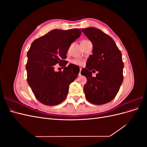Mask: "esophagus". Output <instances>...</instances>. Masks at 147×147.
<instances>
[{"instance_id":"obj_1","label":"esophagus","mask_w":147,"mask_h":147,"mask_svg":"<svg viewBox=\"0 0 147 147\" xmlns=\"http://www.w3.org/2000/svg\"><path fill=\"white\" fill-rule=\"evenodd\" d=\"M81 71H82V68H80V72H79V74H78L79 76H80V75H81Z\"/></svg>"}]
</instances>
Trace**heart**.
Returning a JSON list of instances; mask_svg holds the SVG:
<instances>
[{
	"label": "heart",
	"mask_w": 147,
	"mask_h": 147,
	"mask_svg": "<svg viewBox=\"0 0 147 147\" xmlns=\"http://www.w3.org/2000/svg\"><path fill=\"white\" fill-rule=\"evenodd\" d=\"M71 63L72 64H75V65H80L83 64V62L80 60V59H72L71 61Z\"/></svg>",
	"instance_id": "b5f03b06"
}]
</instances>
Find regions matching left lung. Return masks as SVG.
<instances>
[{
  "mask_svg": "<svg viewBox=\"0 0 147 147\" xmlns=\"http://www.w3.org/2000/svg\"><path fill=\"white\" fill-rule=\"evenodd\" d=\"M82 30L93 46L92 55L81 72L87 78L83 88L86 98L96 105L108 103L116 96L123 81L121 53L113 38L100 30L91 27ZM92 68L98 71L96 78L92 77Z\"/></svg>",
  "mask_w": 147,
  "mask_h": 147,
  "instance_id": "left-lung-1",
  "label": "left lung"
}]
</instances>
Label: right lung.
Here are the masks:
<instances>
[{
    "instance_id": "add662e5",
    "label": "right lung",
    "mask_w": 147,
    "mask_h": 147,
    "mask_svg": "<svg viewBox=\"0 0 147 147\" xmlns=\"http://www.w3.org/2000/svg\"><path fill=\"white\" fill-rule=\"evenodd\" d=\"M82 34L78 29H54L35 40L27 53V81L37 99L49 106L61 104L66 98L70 84L79 71L74 64L65 66L69 48ZM63 66V72H55L54 65Z\"/></svg>"
}]
</instances>
